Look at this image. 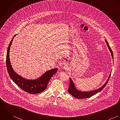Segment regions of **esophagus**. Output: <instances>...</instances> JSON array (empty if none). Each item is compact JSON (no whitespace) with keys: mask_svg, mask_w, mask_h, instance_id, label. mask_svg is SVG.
<instances>
[{"mask_svg":"<svg viewBox=\"0 0 120 120\" xmlns=\"http://www.w3.org/2000/svg\"><path fill=\"white\" fill-rule=\"evenodd\" d=\"M66 68H65V69H66Z\"/></svg>","mask_w":120,"mask_h":120,"instance_id":"obj_1","label":"esophagus"}]
</instances>
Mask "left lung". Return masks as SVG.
Here are the masks:
<instances>
[{
    "label": "left lung",
    "instance_id": "1",
    "mask_svg": "<svg viewBox=\"0 0 120 120\" xmlns=\"http://www.w3.org/2000/svg\"><path fill=\"white\" fill-rule=\"evenodd\" d=\"M105 41H106V42L107 43L108 47H109L110 51L111 52V55H112V56L113 59V53L112 50L110 47L108 42L106 40H105ZM111 73V72L110 73L107 82H105V83L100 88H99L98 89L95 90H93V91H89V92H82V91H80L78 90H76V88H75V86L74 85V84L71 78H70V85H69V87L68 88V92H69V93L71 95L74 97H75V98H77L83 99V98H89V97L95 95L97 93L99 92H100V91H101L106 86V85L108 83V82H109V78L110 77Z\"/></svg>",
    "mask_w": 120,
    "mask_h": 120
}]
</instances>
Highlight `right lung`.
<instances>
[{"mask_svg":"<svg viewBox=\"0 0 120 120\" xmlns=\"http://www.w3.org/2000/svg\"><path fill=\"white\" fill-rule=\"evenodd\" d=\"M15 36L13 37L9 44L6 54V64L9 76L12 81L24 91L31 94L41 93L46 89L50 79L57 72L58 69L55 68L48 71L38 79L33 80L26 79L16 74L11 67L9 58L10 47Z\"/></svg>","mask_w":120,"mask_h":120,"instance_id":"right-lung-1","label":"right lung"}]
</instances>
